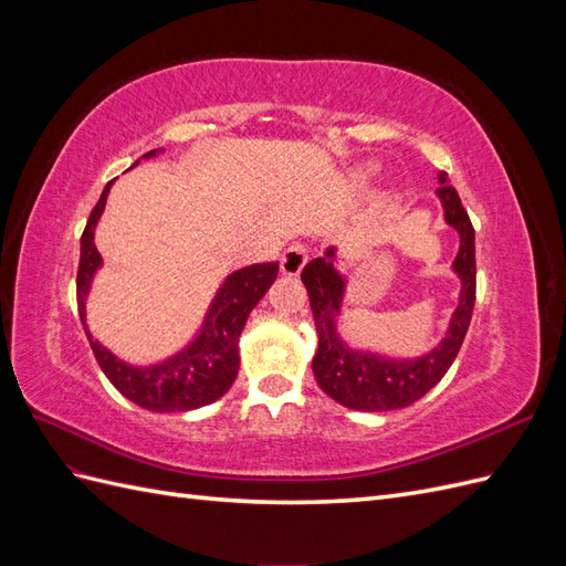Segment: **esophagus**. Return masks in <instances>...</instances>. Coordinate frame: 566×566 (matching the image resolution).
<instances>
[{
  "label": "esophagus",
  "mask_w": 566,
  "mask_h": 566,
  "mask_svg": "<svg viewBox=\"0 0 566 566\" xmlns=\"http://www.w3.org/2000/svg\"><path fill=\"white\" fill-rule=\"evenodd\" d=\"M306 260H310V252H306L304 245H300V243L290 245L281 254V273L283 276H300V271L304 269Z\"/></svg>",
  "instance_id": "34e87169"
}]
</instances>
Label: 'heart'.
Wrapping results in <instances>:
<instances>
[{"label": "heart", "mask_w": 566, "mask_h": 566, "mask_svg": "<svg viewBox=\"0 0 566 566\" xmlns=\"http://www.w3.org/2000/svg\"><path fill=\"white\" fill-rule=\"evenodd\" d=\"M375 167L373 163H366V165H361V167H356L354 172H352V179H354V184H368L373 177H375Z\"/></svg>", "instance_id": "1"}]
</instances>
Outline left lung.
<instances>
[{
  "mask_svg": "<svg viewBox=\"0 0 566 566\" xmlns=\"http://www.w3.org/2000/svg\"><path fill=\"white\" fill-rule=\"evenodd\" d=\"M437 179L441 184L437 196L441 200L443 219L460 238L453 260V271L460 279V295L449 331L443 333L432 352L416 358H394L349 347L339 333L347 279L335 266L337 250L328 248L323 256H316L302 271V283L310 293L318 335V349L312 361L316 382L331 399L352 410H397L422 399L447 375L470 328L476 290L474 229L458 191L449 184V175L439 172Z\"/></svg>",
  "mask_w": 566,
  "mask_h": 566,
  "instance_id": "obj_1",
  "label": "left lung"
}]
</instances>
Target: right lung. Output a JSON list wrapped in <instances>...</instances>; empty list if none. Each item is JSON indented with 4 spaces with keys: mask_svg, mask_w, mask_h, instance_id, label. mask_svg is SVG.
Returning a JSON list of instances; mask_svg holds the SVG:
<instances>
[{
    "mask_svg": "<svg viewBox=\"0 0 566 566\" xmlns=\"http://www.w3.org/2000/svg\"><path fill=\"white\" fill-rule=\"evenodd\" d=\"M158 153H163V148L150 150L142 158H156ZM139 160L132 167L139 165ZM113 181L106 184L104 193H101L80 238L77 310L92 352L111 385L123 397H127L136 406L153 410V413H175V410H193L208 406L224 397L235 380L238 366H241L238 339H241L250 312L266 295L271 283L276 281L279 262L252 264L229 273L224 283L219 285L214 300L210 302L200 328L184 349L150 366L127 364L101 345L98 339H94L87 328V297L96 271L104 266V260H101L94 245V231L101 214L106 210V198L111 193Z\"/></svg>",
    "mask_w": 566,
    "mask_h": 566,
    "instance_id": "add662e5",
    "label": "right lung"
}]
</instances>
